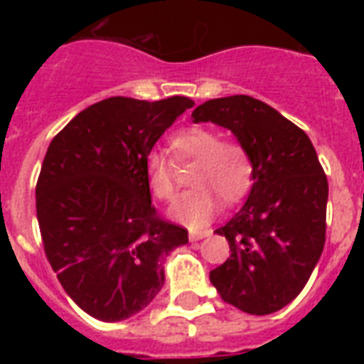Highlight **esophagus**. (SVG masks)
<instances>
[{"mask_svg":"<svg viewBox=\"0 0 364 364\" xmlns=\"http://www.w3.org/2000/svg\"><path fill=\"white\" fill-rule=\"evenodd\" d=\"M210 234H211V230H191L188 238L193 240V242H196V240L205 238V236H210Z\"/></svg>","mask_w":364,"mask_h":364,"instance_id":"34e87169","label":"esophagus"}]
</instances>
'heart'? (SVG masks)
Segmentation results:
<instances>
[{"label": "heart", "instance_id": "heart-1", "mask_svg": "<svg viewBox=\"0 0 364 364\" xmlns=\"http://www.w3.org/2000/svg\"><path fill=\"white\" fill-rule=\"evenodd\" d=\"M173 159L179 164L194 162L188 191L170 215L188 227H204L219 210V196L225 202H238L253 185V160L240 141L221 139L219 132L205 126H191L177 132L170 141ZM145 177L154 198L171 202L177 196L176 168L162 153H149Z\"/></svg>", "mask_w": 364, "mask_h": 364}]
</instances>
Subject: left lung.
<instances>
[{
	"mask_svg": "<svg viewBox=\"0 0 364 364\" xmlns=\"http://www.w3.org/2000/svg\"><path fill=\"white\" fill-rule=\"evenodd\" d=\"M193 122L228 128L253 160V187L242 210L215 232L230 245L210 272L221 299L251 316L293 302L325 245L328 183L304 130L251 96L204 102Z\"/></svg>",
	"mask_w": 364,
	"mask_h": 364,
	"instance_id": "8db88e82",
	"label": "left lung"
}]
</instances>
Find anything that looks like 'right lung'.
I'll return each instance as SVG.
<instances>
[{"mask_svg": "<svg viewBox=\"0 0 364 364\" xmlns=\"http://www.w3.org/2000/svg\"><path fill=\"white\" fill-rule=\"evenodd\" d=\"M185 96L102 100L50 141L36 187L43 247L70 299L88 316L122 321L164 285V257L188 232L151 204L145 159Z\"/></svg>", "mask_w": 364, "mask_h": 364, "instance_id": "add662e5", "label": "right lung"}]
</instances>
